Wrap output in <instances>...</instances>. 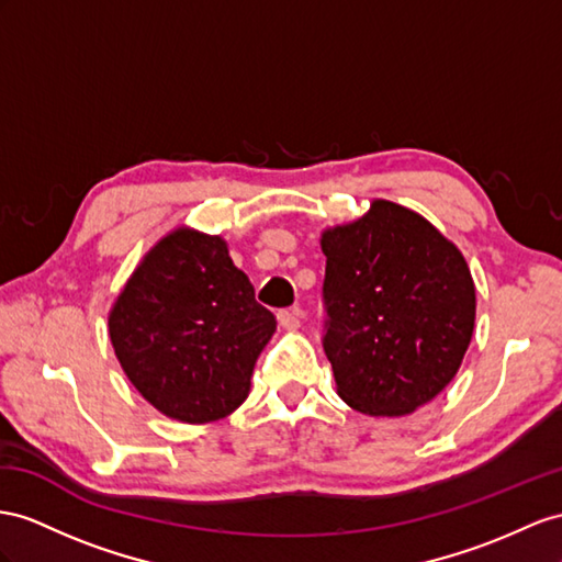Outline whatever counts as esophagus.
Segmentation results:
<instances>
[{"instance_id":"34e87169","label":"esophagus","mask_w":562,"mask_h":562,"mask_svg":"<svg viewBox=\"0 0 562 562\" xmlns=\"http://www.w3.org/2000/svg\"><path fill=\"white\" fill-rule=\"evenodd\" d=\"M278 321L284 329H299L301 325V308H284L278 313Z\"/></svg>"}]
</instances>
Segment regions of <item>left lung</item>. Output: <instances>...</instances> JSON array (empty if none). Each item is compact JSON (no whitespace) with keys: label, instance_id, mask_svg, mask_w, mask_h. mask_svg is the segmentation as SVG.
<instances>
[{"label":"left lung","instance_id":"obj_1","mask_svg":"<svg viewBox=\"0 0 562 562\" xmlns=\"http://www.w3.org/2000/svg\"><path fill=\"white\" fill-rule=\"evenodd\" d=\"M323 349L337 394L368 415L425 406L463 363L474 282L463 254L420 213L375 199L353 223L327 227Z\"/></svg>","mask_w":562,"mask_h":562}]
</instances>
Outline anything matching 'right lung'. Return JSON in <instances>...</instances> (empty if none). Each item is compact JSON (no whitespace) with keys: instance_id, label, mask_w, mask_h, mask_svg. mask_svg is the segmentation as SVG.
I'll use <instances>...</instances> for the list:
<instances>
[{"instance_id":"add662e5","label":"right lung","mask_w":562,"mask_h":562,"mask_svg":"<svg viewBox=\"0 0 562 562\" xmlns=\"http://www.w3.org/2000/svg\"><path fill=\"white\" fill-rule=\"evenodd\" d=\"M276 327L225 239L190 227L154 244L109 313L127 380L158 413L190 425L244 404Z\"/></svg>"}]
</instances>
